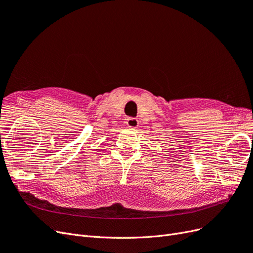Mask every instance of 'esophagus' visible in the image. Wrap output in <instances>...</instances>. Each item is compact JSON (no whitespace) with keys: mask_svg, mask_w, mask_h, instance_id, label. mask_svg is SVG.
Segmentation results:
<instances>
[{"mask_svg":"<svg viewBox=\"0 0 253 253\" xmlns=\"http://www.w3.org/2000/svg\"><path fill=\"white\" fill-rule=\"evenodd\" d=\"M126 126L129 128H136L137 126H138V120H137L136 118H127L126 119Z\"/></svg>","mask_w":253,"mask_h":253,"instance_id":"34e87169","label":"esophagus"}]
</instances>
